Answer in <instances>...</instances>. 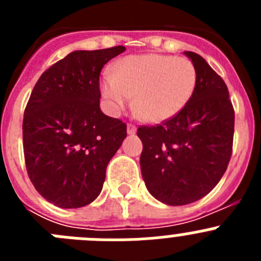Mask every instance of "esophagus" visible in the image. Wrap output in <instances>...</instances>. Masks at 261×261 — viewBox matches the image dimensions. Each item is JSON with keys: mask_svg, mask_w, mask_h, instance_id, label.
Returning a JSON list of instances; mask_svg holds the SVG:
<instances>
[{"mask_svg": "<svg viewBox=\"0 0 261 261\" xmlns=\"http://www.w3.org/2000/svg\"><path fill=\"white\" fill-rule=\"evenodd\" d=\"M137 130V126L135 124H128V135H135Z\"/></svg>", "mask_w": 261, "mask_h": 261, "instance_id": "34e87169", "label": "esophagus"}]
</instances>
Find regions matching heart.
Segmentation results:
<instances>
[{"label": "heart", "instance_id": "obj_1", "mask_svg": "<svg viewBox=\"0 0 261 261\" xmlns=\"http://www.w3.org/2000/svg\"><path fill=\"white\" fill-rule=\"evenodd\" d=\"M197 84L191 60L159 53L135 55L120 60L112 75L103 78L100 90L114 112L132 105L146 121L162 123L190 102Z\"/></svg>", "mask_w": 261, "mask_h": 261}]
</instances>
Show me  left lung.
<instances>
[{
  "label": "left lung",
  "instance_id": "obj_1",
  "mask_svg": "<svg viewBox=\"0 0 261 261\" xmlns=\"http://www.w3.org/2000/svg\"><path fill=\"white\" fill-rule=\"evenodd\" d=\"M184 53L197 71L192 98L171 119L137 129L146 188L167 205H187L208 195L232 153L234 108L225 81L200 55Z\"/></svg>",
  "mask_w": 261,
  "mask_h": 261
}]
</instances>
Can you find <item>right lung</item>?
Instances as JSON below:
<instances>
[{
	"mask_svg": "<svg viewBox=\"0 0 261 261\" xmlns=\"http://www.w3.org/2000/svg\"><path fill=\"white\" fill-rule=\"evenodd\" d=\"M125 47L74 50L40 75L23 116V151L35 190L60 208H81L102 191L126 124L99 107V75Z\"/></svg>",
	"mask_w": 261,
	"mask_h": 261,
	"instance_id": "1",
	"label": "right lung"
}]
</instances>
